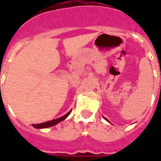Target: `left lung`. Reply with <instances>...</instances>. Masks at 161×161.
Masks as SVG:
<instances>
[{
	"mask_svg": "<svg viewBox=\"0 0 161 161\" xmlns=\"http://www.w3.org/2000/svg\"><path fill=\"white\" fill-rule=\"evenodd\" d=\"M105 119H106V118H105Z\"/></svg>",
	"mask_w": 161,
	"mask_h": 161,
	"instance_id": "left-lung-1",
	"label": "left lung"
}]
</instances>
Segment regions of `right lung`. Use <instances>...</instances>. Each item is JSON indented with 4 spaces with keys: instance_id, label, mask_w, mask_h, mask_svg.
Instances as JSON below:
<instances>
[{
    "instance_id": "right-lung-1",
    "label": "right lung",
    "mask_w": 161,
    "mask_h": 161,
    "mask_svg": "<svg viewBox=\"0 0 161 161\" xmlns=\"http://www.w3.org/2000/svg\"><path fill=\"white\" fill-rule=\"evenodd\" d=\"M70 112H68L66 115H64L62 117H59V118L55 119V120H53V121H46V122H44V123H40V124H33V127L36 128H49V127H52V126H54V125L58 124V122L62 121L63 120L66 118L68 115H70Z\"/></svg>"
}]
</instances>
